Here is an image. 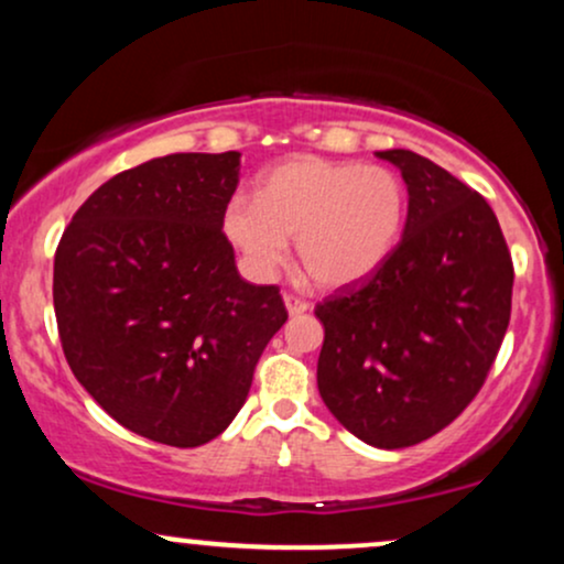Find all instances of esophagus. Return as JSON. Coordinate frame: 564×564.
Returning a JSON list of instances; mask_svg holds the SVG:
<instances>
[{
	"label": "esophagus",
	"mask_w": 564,
	"mask_h": 564,
	"mask_svg": "<svg viewBox=\"0 0 564 564\" xmlns=\"http://www.w3.org/2000/svg\"><path fill=\"white\" fill-rule=\"evenodd\" d=\"M283 302H286L289 315H304L310 310V302L302 300V296H296V294H283Z\"/></svg>",
	"instance_id": "34e87169"
}]
</instances>
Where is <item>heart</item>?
I'll list each match as a JSON object with an SVG mask.
<instances>
[{
  "label": "heart",
  "instance_id": "1",
  "mask_svg": "<svg viewBox=\"0 0 564 564\" xmlns=\"http://www.w3.org/2000/svg\"><path fill=\"white\" fill-rule=\"evenodd\" d=\"M405 212V183L387 166L294 156L262 174L257 198L232 196L223 228L254 278L275 275L296 238L315 283L347 286L392 254Z\"/></svg>",
  "mask_w": 564,
  "mask_h": 564
}]
</instances>
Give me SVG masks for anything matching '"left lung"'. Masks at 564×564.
<instances>
[{
  "label": "left lung",
  "mask_w": 564,
  "mask_h": 564,
  "mask_svg": "<svg viewBox=\"0 0 564 564\" xmlns=\"http://www.w3.org/2000/svg\"><path fill=\"white\" fill-rule=\"evenodd\" d=\"M403 174L408 217L392 254L334 291L318 390L328 411L377 448L445 430L488 379L511 315L514 264L480 193L413 151H379Z\"/></svg>",
  "instance_id": "1"
}]
</instances>
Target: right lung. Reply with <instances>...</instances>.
<instances>
[{"label":"right lung","mask_w":564,"mask_h":564,"mask_svg":"<svg viewBox=\"0 0 564 564\" xmlns=\"http://www.w3.org/2000/svg\"><path fill=\"white\" fill-rule=\"evenodd\" d=\"M241 153H172L108 180L55 251L63 352L108 416L196 448L241 411L289 318L278 286L238 275L223 230Z\"/></svg>","instance_id":"add662e5"}]
</instances>
